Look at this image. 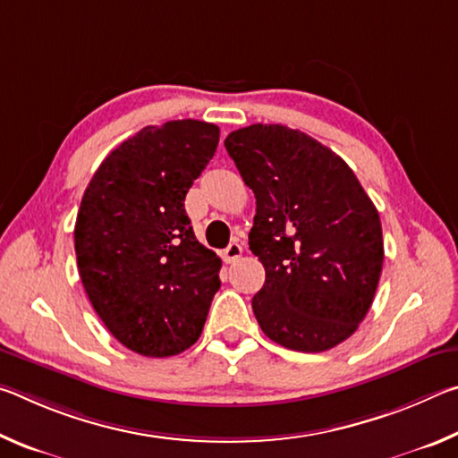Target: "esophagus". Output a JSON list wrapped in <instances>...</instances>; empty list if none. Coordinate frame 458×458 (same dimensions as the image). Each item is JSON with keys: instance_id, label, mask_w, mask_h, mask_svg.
<instances>
[{"instance_id": "34e87169", "label": "esophagus", "mask_w": 458, "mask_h": 458, "mask_svg": "<svg viewBox=\"0 0 458 458\" xmlns=\"http://www.w3.org/2000/svg\"><path fill=\"white\" fill-rule=\"evenodd\" d=\"M244 248L240 246L238 242H230L226 250H224V260L226 262H236L240 257H242Z\"/></svg>"}]
</instances>
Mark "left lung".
<instances>
[{"label":"left lung","instance_id":"1","mask_svg":"<svg viewBox=\"0 0 458 458\" xmlns=\"http://www.w3.org/2000/svg\"><path fill=\"white\" fill-rule=\"evenodd\" d=\"M224 145L257 198L248 244L267 270L252 297L260 329L286 350H331L360 327L382 275L374 201L339 155L297 129L259 123Z\"/></svg>","mask_w":458,"mask_h":458}]
</instances>
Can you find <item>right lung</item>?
<instances>
[{
	"instance_id": "add662e5",
	"label": "right lung",
	"mask_w": 458,
	"mask_h": 458,
	"mask_svg": "<svg viewBox=\"0 0 458 458\" xmlns=\"http://www.w3.org/2000/svg\"><path fill=\"white\" fill-rule=\"evenodd\" d=\"M218 141L206 121L145 127L106 155L82 196V286L114 339L145 358L196 344L220 289L222 260L198 242L183 208Z\"/></svg>"
}]
</instances>
